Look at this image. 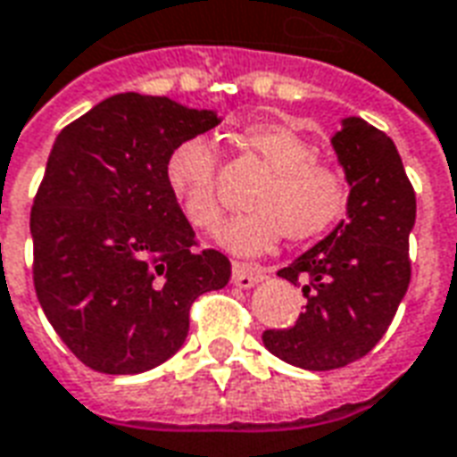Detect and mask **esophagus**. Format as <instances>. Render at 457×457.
<instances>
[{
    "label": "esophagus",
    "mask_w": 457,
    "mask_h": 457,
    "mask_svg": "<svg viewBox=\"0 0 457 457\" xmlns=\"http://www.w3.org/2000/svg\"><path fill=\"white\" fill-rule=\"evenodd\" d=\"M264 278H267V271H262L257 267H249V264H235L232 267V284L239 288H252Z\"/></svg>",
    "instance_id": "esophagus-1"
}]
</instances>
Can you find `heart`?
<instances>
[{
  "label": "heart",
  "instance_id": "b5f03b06",
  "mask_svg": "<svg viewBox=\"0 0 457 457\" xmlns=\"http://www.w3.org/2000/svg\"><path fill=\"white\" fill-rule=\"evenodd\" d=\"M237 144L254 154L271 173L252 200L249 215L220 225L218 245L237 257H257L287 237L313 242L337 225L350 200L343 173L320 163L318 149L288 124H249L237 134ZM163 180L183 218L208 232L220 222L218 154L208 137L180 139L166 156Z\"/></svg>",
  "mask_w": 457,
  "mask_h": 457
}]
</instances>
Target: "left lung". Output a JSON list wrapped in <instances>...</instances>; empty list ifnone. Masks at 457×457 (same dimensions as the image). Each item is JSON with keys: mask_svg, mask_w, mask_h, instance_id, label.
Masks as SVG:
<instances>
[{"mask_svg": "<svg viewBox=\"0 0 457 457\" xmlns=\"http://www.w3.org/2000/svg\"><path fill=\"white\" fill-rule=\"evenodd\" d=\"M330 144L350 186L347 218L278 269L281 278L303 284L306 311L291 328L262 336L278 360L313 372L354 362L382 340L411 281L416 222V195L384 131L345 117Z\"/></svg>", "mask_w": 457, "mask_h": 457, "instance_id": "left-lung-1", "label": "left lung"}]
</instances>
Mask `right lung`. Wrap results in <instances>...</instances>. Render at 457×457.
<instances>
[{"label":"right lung","mask_w":457,"mask_h":457,"mask_svg":"<svg viewBox=\"0 0 457 457\" xmlns=\"http://www.w3.org/2000/svg\"><path fill=\"white\" fill-rule=\"evenodd\" d=\"M218 124L215 110L120 93L55 137L31 208L34 287L55 333L97 372L166 362L193 301L228 287L229 259L195 249L163 180L169 151Z\"/></svg>","instance_id":"add662e5"}]
</instances>
